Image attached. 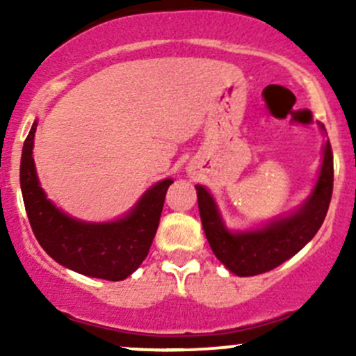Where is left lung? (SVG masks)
<instances>
[{
    "mask_svg": "<svg viewBox=\"0 0 356 356\" xmlns=\"http://www.w3.org/2000/svg\"><path fill=\"white\" fill-rule=\"evenodd\" d=\"M332 182V149L327 141L318 181L310 198L289 217L250 232L227 231L210 193L203 186H196L201 224L211 251L229 270L241 277L264 274L279 267L317 234L331 203Z\"/></svg>",
    "mask_w": 356,
    "mask_h": 356,
    "instance_id": "obj_1",
    "label": "left lung"
}]
</instances>
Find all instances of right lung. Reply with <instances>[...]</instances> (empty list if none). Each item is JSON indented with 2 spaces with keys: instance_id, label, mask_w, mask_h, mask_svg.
I'll use <instances>...</instances> for the list:
<instances>
[{
  "instance_id": "1",
  "label": "right lung",
  "mask_w": 356,
  "mask_h": 356,
  "mask_svg": "<svg viewBox=\"0 0 356 356\" xmlns=\"http://www.w3.org/2000/svg\"><path fill=\"white\" fill-rule=\"evenodd\" d=\"M38 122L24 143L20 188L32 232L42 250L63 267L89 277L122 281L143 264L156 234L172 179L156 182L131 213L106 224L75 220L46 198L35 174L32 146Z\"/></svg>"
}]
</instances>
